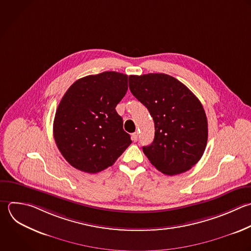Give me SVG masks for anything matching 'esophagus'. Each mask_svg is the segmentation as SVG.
Returning <instances> with one entry per match:
<instances>
[{
    "instance_id": "34e87169",
    "label": "esophagus",
    "mask_w": 251,
    "mask_h": 251,
    "mask_svg": "<svg viewBox=\"0 0 251 251\" xmlns=\"http://www.w3.org/2000/svg\"><path fill=\"white\" fill-rule=\"evenodd\" d=\"M131 138H132L133 141H137V139H138V133H137V132L132 133V134H131Z\"/></svg>"
}]
</instances>
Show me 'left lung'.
Instances as JSON below:
<instances>
[{
  "label": "left lung",
  "instance_id": "8db88e82",
  "mask_svg": "<svg viewBox=\"0 0 251 251\" xmlns=\"http://www.w3.org/2000/svg\"><path fill=\"white\" fill-rule=\"evenodd\" d=\"M132 95L149 111L155 136L143 152L160 172L175 176L191 169L202 157L208 123L198 98L180 81L165 74L129 75Z\"/></svg>",
  "mask_w": 251,
  "mask_h": 251
}]
</instances>
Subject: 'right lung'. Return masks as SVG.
Masks as SVG:
<instances>
[{"mask_svg":"<svg viewBox=\"0 0 251 251\" xmlns=\"http://www.w3.org/2000/svg\"><path fill=\"white\" fill-rule=\"evenodd\" d=\"M127 91V75L104 72L71 85L56 111L53 131L64 158L96 174L112 166L131 143L116 106Z\"/></svg>","mask_w":251,"mask_h":251,"instance_id":"add662e5","label":"right lung"}]
</instances>
